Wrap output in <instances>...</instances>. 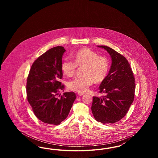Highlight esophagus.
I'll return each mask as SVG.
<instances>
[{
	"label": "esophagus",
	"mask_w": 158,
	"mask_h": 158,
	"mask_svg": "<svg viewBox=\"0 0 158 158\" xmlns=\"http://www.w3.org/2000/svg\"><path fill=\"white\" fill-rule=\"evenodd\" d=\"M77 94L78 96H82L83 95H84L83 93H81V92H78Z\"/></svg>",
	"instance_id": "34e87169"
}]
</instances>
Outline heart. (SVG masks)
I'll list each match as a JSON object with an SVG mask.
<instances>
[{
	"instance_id": "heart-1",
	"label": "heart",
	"mask_w": 158,
	"mask_h": 158,
	"mask_svg": "<svg viewBox=\"0 0 158 158\" xmlns=\"http://www.w3.org/2000/svg\"><path fill=\"white\" fill-rule=\"evenodd\" d=\"M73 60L66 58L61 63V70L65 75L70 77L75 74L77 66L83 68L82 77H76L67 83L70 90L84 93L89 89L94 81L102 82L107 75L110 63L104 56L89 48H83L73 55Z\"/></svg>"
}]
</instances>
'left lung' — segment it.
<instances>
[{"mask_svg": "<svg viewBox=\"0 0 158 158\" xmlns=\"http://www.w3.org/2000/svg\"><path fill=\"white\" fill-rule=\"evenodd\" d=\"M104 48L111 58L108 75L99 89L104 97H94L91 110L95 119L103 124L114 123L122 119L134 100L135 80L127 60L120 53L105 45Z\"/></svg>", "mask_w": 158, "mask_h": 158, "instance_id": "obj_1", "label": "left lung"}]
</instances>
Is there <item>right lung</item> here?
<instances>
[{"instance_id":"add662e5","label":"right lung","mask_w":158,"mask_h":158,"mask_svg":"<svg viewBox=\"0 0 158 158\" xmlns=\"http://www.w3.org/2000/svg\"><path fill=\"white\" fill-rule=\"evenodd\" d=\"M66 52L62 46L50 48L32 64L27 83V99L34 114L46 124L58 125L64 120L76 98L74 92H64L57 98L64 85L62 57Z\"/></svg>"}]
</instances>
